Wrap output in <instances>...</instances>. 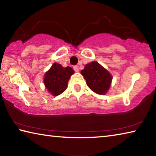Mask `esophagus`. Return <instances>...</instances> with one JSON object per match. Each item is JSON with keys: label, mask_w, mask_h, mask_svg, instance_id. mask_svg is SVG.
<instances>
[{"label": "esophagus", "mask_w": 156, "mask_h": 156, "mask_svg": "<svg viewBox=\"0 0 156 156\" xmlns=\"http://www.w3.org/2000/svg\"><path fill=\"white\" fill-rule=\"evenodd\" d=\"M73 69H74V71H75L76 72H79V68H78V66H74V67H73Z\"/></svg>", "instance_id": "34e87169"}]
</instances>
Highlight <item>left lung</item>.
Returning <instances> with one entry per match:
<instances>
[{"mask_svg": "<svg viewBox=\"0 0 156 156\" xmlns=\"http://www.w3.org/2000/svg\"><path fill=\"white\" fill-rule=\"evenodd\" d=\"M81 74L86 80L89 88L96 94H106L109 90L113 77L106 69L96 61L89 62L84 66Z\"/></svg>", "mask_w": 156, "mask_h": 156, "instance_id": "1", "label": "left lung"}]
</instances>
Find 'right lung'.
I'll use <instances>...</instances> for the list:
<instances>
[{"label": "right lung", "instance_id": "obj_1", "mask_svg": "<svg viewBox=\"0 0 156 156\" xmlns=\"http://www.w3.org/2000/svg\"><path fill=\"white\" fill-rule=\"evenodd\" d=\"M74 71L70 67H63L57 62H54L44 76L45 88L54 96L63 93L67 88V83Z\"/></svg>", "mask_w": 156, "mask_h": 156}]
</instances>
